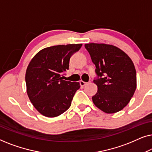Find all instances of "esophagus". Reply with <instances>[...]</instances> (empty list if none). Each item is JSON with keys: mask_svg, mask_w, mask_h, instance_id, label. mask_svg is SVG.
<instances>
[{"mask_svg": "<svg viewBox=\"0 0 152 152\" xmlns=\"http://www.w3.org/2000/svg\"><path fill=\"white\" fill-rule=\"evenodd\" d=\"M80 85H81V86H86V85L87 84H88V83H87V82H84V81H80Z\"/></svg>", "mask_w": 152, "mask_h": 152, "instance_id": "34e87169", "label": "esophagus"}]
</instances>
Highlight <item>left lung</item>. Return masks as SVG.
Segmentation results:
<instances>
[{"label": "left lung", "instance_id": "8db88e82", "mask_svg": "<svg viewBox=\"0 0 152 152\" xmlns=\"http://www.w3.org/2000/svg\"><path fill=\"white\" fill-rule=\"evenodd\" d=\"M95 65L97 77L93 80L97 92L94 104L107 113L123 109L136 88V71L132 60L118 48L104 43L84 45Z\"/></svg>", "mask_w": 152, "mask_h": 152}]
</instances>
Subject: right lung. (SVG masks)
I'll return each mask as SVG.
<instances>
[{"label":"right lung","instance_id":"1","mask_svg":"<svg viewBox=\"0 0 152 152\" xmlns=\"http://www.w3.org/2000/svg\"><path fill=\"white\" fill-rule=\"evenodd\" d=\"M82 44L48 47L36 54L27 68L26 82L29 99L45 117L61 115L71 105L79 82L63 80V72L69 68L70 58Z\"/></svg>","mask_w":152,"mask_h":152}]
</instances>
